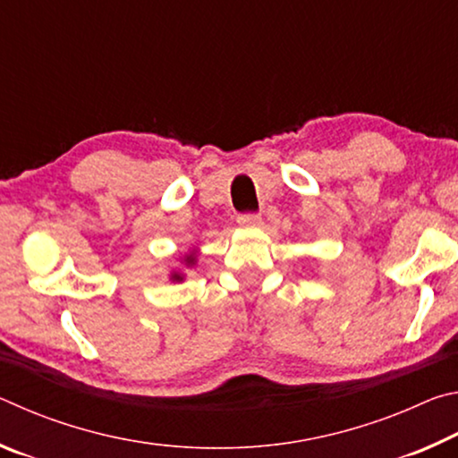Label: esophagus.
Here are the masks:
<instances>
[{
  "label": "esophagus",
  "mask_w": 458,
  "mask_h": 458,
  "mask_svg": "<svg viewBox=\"0 0 458 458\" xmlns=\"http://www.w3.org/2000/svg\"><path fill=\"white\" fill-rule=\"evenodd\" d=\"M238 224H240V226H244V228H257L262 224V218L259 214H240Z\"/></svg>",
  "instance_id": "esophagus-1"
}]
</instances>
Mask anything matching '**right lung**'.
Returning a JSON list of instances; mask_svg holds the SVG:
<instances>
[{"label":"right lung","instance_id":"obj_1","mask_svg":"<svg viewBox=\"0 0 458 458\" xmlns=\"http://www.w3.org/2000/svg\"><path fill=\"white\" fill-rule=\"evenodd\" d=\"M183 262H185V265H188V267H193V265H196V252H190L188 257L183 259ZM172 281H175V283L183 281V275H182V273H172Z\"/></svg>","mask_w":458,"mask_h":458}]
</instances>
